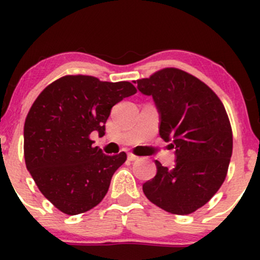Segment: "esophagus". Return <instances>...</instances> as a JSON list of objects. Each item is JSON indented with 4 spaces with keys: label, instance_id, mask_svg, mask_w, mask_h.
I'll use <instances>...</instances> for the list:
<instances>
[{
    "label": "esophagus",
    "instance_id": "34e87169",
    "mask_svg": "<svg viewBox=\"0 0 260 260\" xmlns=\"http://www.w3.org/2000/svg\"><path fill=\"white\" fill-rule=\"evenodd\" d=\"M128 160L129 161H136V160H138V156H136V155H133V154H128Z\"/></svg>",
    "mask_w": 260,
    "mask_h": 260
}]
</instances>
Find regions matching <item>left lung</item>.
<instances>
[{
  "mask_svg": "<svg viewBox=\"0 0 260 260\" xmlns=\"http://www.w3.org/2000/svg\"><path fill=\"white\" fill-rule=\"evenodd\" d=\"M153 96L159 134L175 149L172 169L155 161L156 175L143 184L155 205L177 215L202 208L219 190L232 155V131L225 107L207 84L177 68H165L137 80Z\"/></svg>",
  "mask_w": 260,
  "mask_h": 260,
  "instance_id": "left-lung-1",
  "label": "left lung"
}]
</instances>
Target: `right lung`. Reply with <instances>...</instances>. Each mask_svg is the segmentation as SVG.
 Wrapping results in <instances>:
<instances>
[{"mask_svg":"<svg viewBox=\"0 0 260 260\" xmlns=\"http://www.w3.org/2000/svg\"><path fill=\"white\" fill-rule=\"evenodd\" d=\"M136 92L129 82L66 76L34 101L24 123L25 165L45 198L62 213H85L106 196L127 155L104 154L89 136H103L112 106Z\"/></svg>","mask_w":260,"mask_h":260,"instance_id":"1","label":"right lung"}]
</instances>
